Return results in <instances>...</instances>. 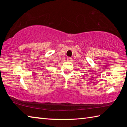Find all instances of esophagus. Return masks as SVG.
<instances>
[{
	"mask_svg": "<svg viewBox=\"0 0 127 127\" xmlns=\"http://www.w3.org/2000/svg\"><path fill=\"white\" fill-rule=\"evenodd\" d=\"M66 60H67L68 61H72V58L70 57H67V58H66Z\"/></svg>",
	"mask_w": 127,
	"mask_h": 127,
	"instance_id": "1",
	"label": "esophagus"
}]
</instances>
